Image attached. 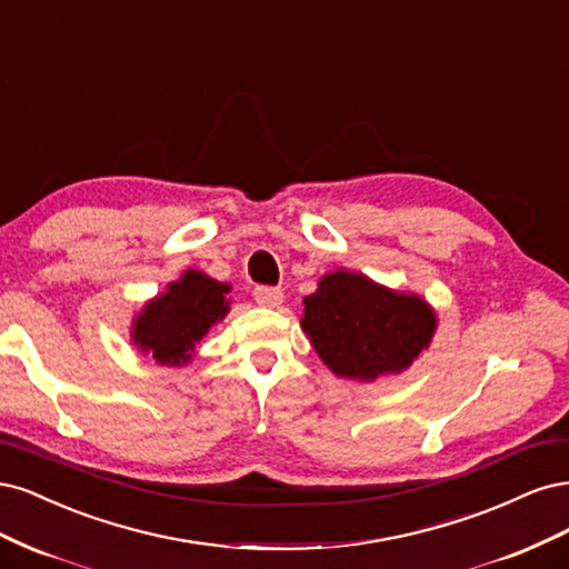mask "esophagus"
I'll use <instances>...</instances> for the list:
<instances>
[{
    "label": "esophagus",
    "mask_w": 569,
    "mask_h": 569,
    "mask_svg": "<svg viewBox=\"0 0 569 569\" xmlns=\"http://www.w3.org/2000/svg\"><path fill=\"white\" fill-rule=\"evenodd\" d=\"M252 298L262 307H279L283 302V290L281 288H269V286H258L252 290Z\"/></svg>",
    "instance_id": "obj_1"
}]
</instances>
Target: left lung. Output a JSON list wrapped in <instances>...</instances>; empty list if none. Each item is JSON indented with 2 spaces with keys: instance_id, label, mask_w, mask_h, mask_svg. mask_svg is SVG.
I'll list each match as a JSON object with an SVG mask.
<instances>
[{
  "instance_id": "left-lung-1",
  "label": "left lung",
  "mask_w": 569,
  "mask_h": 569,
  "mask_svg": "<svg viewBox=\"0 0 569 569\" xmlns=\"http://www.w3.org/2000/svg\"><path fill=\"white\" fill-rule=\"evenodd\" d=\"M302 331L340 378L373 382L401 373L428 350L437 317L413 296L385 288L357 271L326 273L305 298Z\"/></svg>"
}]
</instances>
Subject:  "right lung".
Returning a JSON list of instances; mask_svg holds the SVG:
<instances>
[{"mask_svg":"<svg viewBox=\"0 0 569 569\" xmlns=\"http://www.w3.org/2000/svg\"><path fill=\"white\" fill-rule=\"evenodd\" d=\"M229 283H219L198 269H187L177 281L168 283L162 296L143 305L132 323V342L160 366L189 363L196 345L229 315Z\"/></svg>","mask_w":569,"mask_h":569,"instance_id":"obj_1","label":"right lung"}]
</instances>
